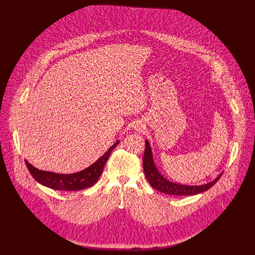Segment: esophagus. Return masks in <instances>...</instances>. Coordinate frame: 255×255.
I'll return each instance as SVG.
<instances>
[{
  "instance_id": "obj_1",
  "label": "esophagus",
  "mask_w": 255,
  "mask_h": 255,
  "mask_svg": "<svg viewBox=\"0 0 255 255\" xmlns=\"http://www.w3.org/2000/svg\"><path fill=\"white\" fill-rule=\"evenodd\" d=\"M135 129H136V130H140V129H142V124H140V123L138 124V123H137V124L135 125Z\"/></svg>"
}]
</instances>
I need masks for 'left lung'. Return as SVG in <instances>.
I'll list each match as a JSON object with an SVG mask.
<instances>
[{
	"instance_id": "1",
	"label": "left lung",
	"mask_w": 255,
	"mask_h": 255,
	"mask_svg": "<svg viewBox=\"0 0 255 255\" xmlns=\"http://www.w3.org/2000/svg\"><path fill=\"white\" fill-rule=\"evenodd\" d=\"M143 169L145 176H146L148 183L152 188L155 190L172 196H192V195H198L200 193L206 192L210 188H212L219 178L221 177L222 173L218 175L211 183H208L206 185L202 186H185L179 185L169 181L165 177H163L155 167L152 152L150 145L147 140H145V150H144V156H143Z\"/></svg>"
}]
</instances>
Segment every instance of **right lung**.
Masks as SVG:
<instances>
[{
	"label": "right lung",
	"instance_id": "right-lung-1",
	"mask_svg": "<svg viewBox=\"0 0 255 255\" xmlns=\"http://www.w3.org/2000/svg\"><path fill=\"white\" fill-rule=\"evenodd\" d=\"M118 143L119 141L115 142L114 145H112V146L108 149V151H106L105 154L102 155V157L99 158L91 166L80 172L71 174H59L51 171L40 170L30 164L26 159L25 163L31 175L37 180L38 183L47 188L58 191H81L91 188L97 183L98 179L100 178V175L102 174V171L109 156H110L112 150L117 146Z\"/></svg>",
	"mask_w": 255,
	"mask_h": 255
}]
</instances>
